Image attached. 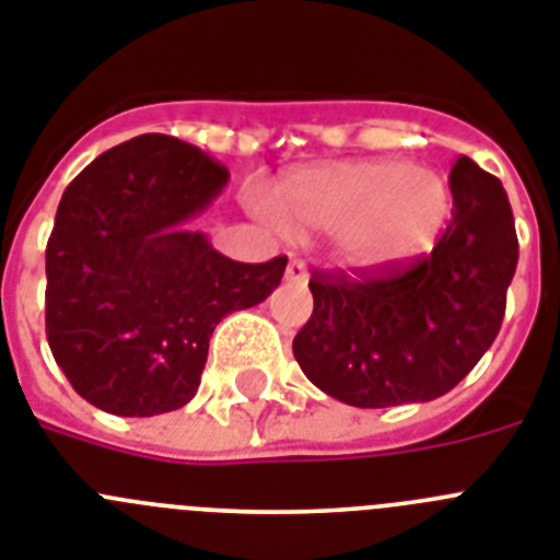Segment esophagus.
<instances>
[{
  "label": "esophagus",
  "mask_w": 560,
  "mask_h": 560,
  "mask_svg": "<svg viewBox=\"0 0 560 560\" xmlns=\"http://www.w3.org/2000/svg\"><path fill=\"white\" fill-rule=\"evenodd\" d=\"M287 279L290 281L307 279V265H304V259H299V256H293V259H290V265H287Z\"/></svg>",
  "instance_id": "34e87169"
}]
</instances>
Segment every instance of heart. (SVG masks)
Listing matches in <instances>:
<instances>
[{"instance_id": "obj_1", "label": "heart", "mask_w": 560, "mask_h": 560, "mask_svg": "<svg viewBox=\"0 0 560 560\" xmlns=\"http://www.w3.org/2000/svg\"><path fill=\"white\" fill-rule=\"evenodd\" d=\"M256 213L279 233H335L354 270H386L431 250L451 213L448 179L402 160H352L281 179Z\"/></svg>"}]
</instances>
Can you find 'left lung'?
Instances as JSON below:
<instances>
[{"label":"left lung","instance_id":"1","mask_svg":"<svg viewBox=\"0 0 560 560\" xmlns=\"http://www.w3.org/2000/svg\"><path fill=\"white\" fill-rule=\"evenodd\" d=\"M454 220L431 256L377 276L315 273L313 315L293 340L301 372L358 408L428 402L479 363L502 327L518 240L502 183L459 158Z\"/></svg>","mask_w":560,"mask_h":560}]
</instances>
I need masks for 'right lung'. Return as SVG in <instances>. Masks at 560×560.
<instances>
[{
    "instance_id": "add662e5",
    "label": "right lung",
    "mask_w": 560,
    "mask_h": 560,
    "mask_svg": "<svg viewBox=\"0 0 560 560\" xmlns=\"http://www.w3.org/2000/svg\"><path fill=\"white\" fill-rule=\"evenodd\" d=\"M225 183L197 145L140 135L67 186L47 242V343L101 411L154 417L186 406L213 327L279 287L287 256L245 265L186 231Z\"/></svg>"
}]
</instances>
